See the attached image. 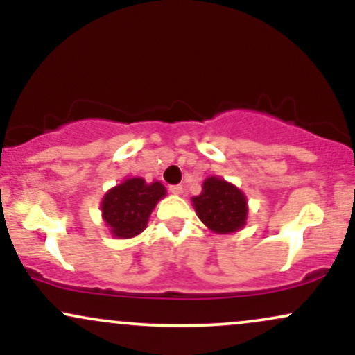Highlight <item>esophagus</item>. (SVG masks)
I'll return each instance as SVG.
<instances>
[{"label":"esophagus","mask_w":355,"mask_h":355,"mask_svg":"<svg viewBox=\"0 0 355 355\" xmlns=\"http://www.w3.org/2000/svg\"><path fill=\"white\" fill-rule=\"evenodd\" d=\"M170 191H172L173 195H182L183 193V187L182 185H170Z\"/></svg>","instance_id":"esophagus-1"}]
</instances>
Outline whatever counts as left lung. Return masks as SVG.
<instances>
[{
	"label": "left lung",
	"mask_w": 355,
	"mask_h": 355,
	"mask_svg": "<svg viewBox=\"0 0 355 355\" xmlns=\"http://www.w3.org/2000/svg\"><path fill=\"white\" fill-rule=\"evenodd\" d=\"M198 218L215 234H234L247 222V197L243 191L220 177H209L202 193L191 198Z\"/></svg>",
	"instance_id": "1"
}]
</instances>
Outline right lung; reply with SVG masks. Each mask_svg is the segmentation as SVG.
<instances>
[{"instance_id":"1","label":"right lung","mask_w":355,"mask_h":355,"mask_svg":"<svg viewBox=\"0 0 355 355\" xmlns=\"http://www.w3.org/2000/svg\"><path fill=\"white\" fill-rule=\"evenodd\" d=\"M166 195L160 182L146 183L144 178H126L110 189L101 200V217L113 237L132 239L145 230L150 214Z\"/></svg>"}]
</instances>
